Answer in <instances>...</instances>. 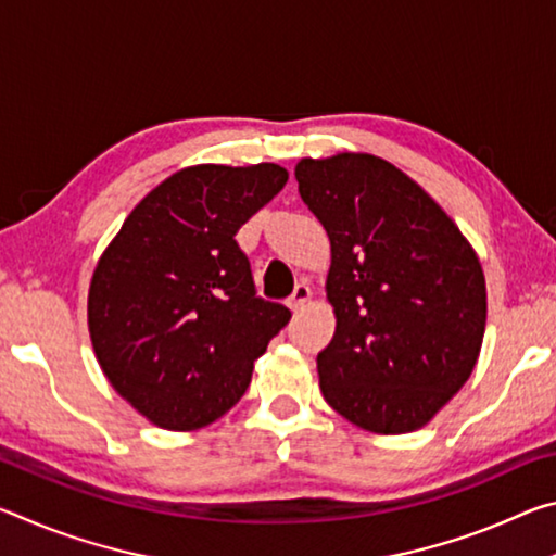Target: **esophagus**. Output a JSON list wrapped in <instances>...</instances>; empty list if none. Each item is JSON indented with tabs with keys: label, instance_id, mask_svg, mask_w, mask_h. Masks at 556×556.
Listing matches in <instances>:
<instances>
[{
	"label": "esophagus",
	"instance_id": "34e87169",
	"mask_svg": "<svg viewBox=\"0 0 556 556\" xmlns=\"http://www.w3.org/2000/svg\"><path fill=\"white\" fill-rule=\"evenodd\" d=\"M308 301H312V289H308L306 285H299L296 289H294V294H291L289 299H287V306L291 308V312H301V308H304Z\"/></svg>",
	"mask_w": 556,
	"mask_h": 556
}]
</instances>
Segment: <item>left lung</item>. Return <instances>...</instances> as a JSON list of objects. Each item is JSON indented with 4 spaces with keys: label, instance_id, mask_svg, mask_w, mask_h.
Returning <instances> with one entry per match:
<instances>
[{
    "label": "left lung",
    "instance_id": "1",
    "mask_svg": "<svg viewBox=\"0 0 556 556\" xmlns=\"http://www.w3.org/2000/svg\"><path fill=\"white\" fill-rule=\"evenodd\" d=\"M294 176L331 240L336 333L316 357L324 397L375 434L417 431L481 355V260L425 188L380 156L301 159Z\"/></svg>",
    "mask_w": 556,
    "mask_h": 556
}]
</instances>
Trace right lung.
<instances>
[{
  "label": "right lung",
  "instance_id": "right-lung-1",
  "mask_svg": "<svg viewBox=\"0 0 556 556\" xmlns=\"http://www.w3.org/2000/svg\"><path fill=\"white\" fill-rule=\"evenodd\" d=\"M279 164H199L168 176L122 223L88 291L102 372L152 425L193 431L248 390L289 308L255 294L235 235L287 184Z\"/></svg>",
  "mask_w": 556,
  "mask_h": 556
}]
</instances>
